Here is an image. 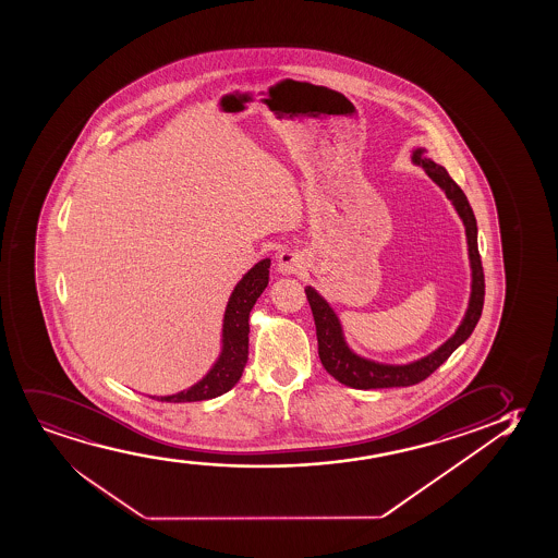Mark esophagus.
Listing matches in <instances>:
<instances>
[{
	"mask_svg": "<svg viewBox=\"0 0 558 558\" xmlns=\"http://www.w3.org/2000/svg\"><path fill=\"white\" fill-rule=\"evenodd\" d=\"M304 256L298 251H282L277 256V269L281 271L282 276H294L304 269Z\"/></svg>",
	"mask_w": 558,
	"mask_h": 558,
	"instance_id": "esophagus-1",
	"label": "esophagus"
}]
</instances>
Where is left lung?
I'll use <instances>...</instances> for the list:
<instances>
[{"mask_svg":"<svg viewBox=\"0 0 558 558\" xmlns=\"http://www.w3.org/2000/svg\"><path fill=\"white\" fill-rule=\"evenodd\" d=\"M413 162L423 166L432 181L444 189L447 198L451 199L452 205L459 211L460 219L464 222L468 251H470V262H472L470 305H468L464 320L459 326V330L454 332L449 341H445L438 351H434V353L416 360V362L405 364V366H387V364H375V362L356 356L347 347L343 332H341V325H339L332 307L326 304L325 300L318 296L315 290L307 287L305 296H307L311 311H313V318H315V326H317L318 356H320V362H323L326 372L347 387L367 390V388L411 387V385L424 381L426 377H430L444 364L445 360L451 356L452 351H457L465 339L472 336L473 328L480 323L483 302H485V274H483L480 248H477L475 215H473L470 202L465 198V194L459 184L452 181L451 175L447 173L445 168L432 162L430 158H426L424 148L413 150Z\"/></svg>","mask_w":558,"mask_h":558,"instance_id":"1","label":"left lung"}]
</instances>
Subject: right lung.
<instances>
[{
    "mask_svg": "<svg viewBox=\"0 0 558 558\" xmlns=\"http://www.w3.org/2000/svg\"><path fill=\"white\" fill-rule=\"evenodd\" d=\"M269 260L258 262L247 276L233 289L225 315L222 330V354L205 379L189 388L186 392L155 398L158 402H202L225 395L240 381L248 359V317L256 300L268 287Z\"/></svg>",
    "mask_w": 558,
    "mask_h": 558,
    "instance_id": "add662e5",
    "label": "right lung"
}]
</instances>
